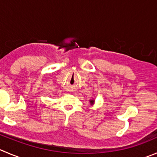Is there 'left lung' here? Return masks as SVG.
I'll use <instances>...</instances> for the list:
<instances>
[{
  "instance_id": "1",
  "label": "left lung",
  "mask_w": 157,
  "mask_h": 157,
  "mask_svg": "<svg viewBox=\"0 0 157 157\" xmlns=\"http://www.w3.org/2000/svg\"><path fill=\"white\" fill-rule=\"evenodd\" d=\"M89 103H90L91 105H93V104L95 103V99H90V100H89Z\"/></svg>"
}]
</instances>
